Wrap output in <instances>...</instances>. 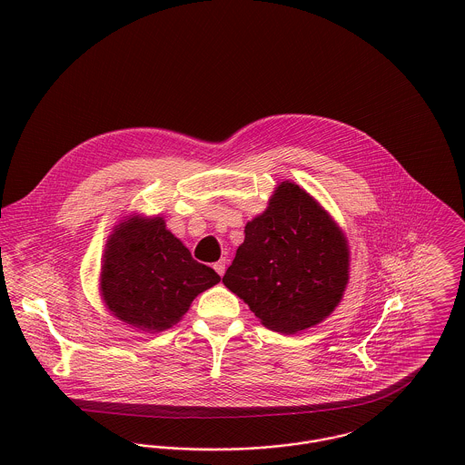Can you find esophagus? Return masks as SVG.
Returning <instances> with one entry per match:
<instances>
[{
  "label": "esophagus",
  "instance_id": "34e87169",
  "mask_svg": "<svg viewBox=\"0 0 465 465\" xmlns=\"http://www.w3.org/2000/svg\"><path fill=\"white\" fill-rule=\"evenodd\" d=\"M213 268L216 270L218 275H223V273H225V268H227V262H225V260H218V262L213 265Z\"/></svg>",
  "mask_w": 465,
  "mask_h": 465
}]
</instances>
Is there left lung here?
<instances>
[{
  "label": "left lung",
  "mask_w": 465,
  "mask_h": 465,
  "mask_svg": "<svg viewBox=\"0 0 465 465\" xmlns=\"http://www.w3.org/2000/svg\"><path fill=\"white\" fill-rule=\"evenodd\" d=\"M349 243L331 214L299 184L282 181L265 211L247 222L223 284L272 331H304L340 304Z\"/></svg>",
  "instance_id": "obj_1"
}]
</instances>
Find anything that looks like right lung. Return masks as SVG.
I'll list each match as a JSON object with an SVG mask.
<instances>
[{
  "label": "right lung",
  "mask_w": 465,
  "mask_h": 465,
  "mask_svg": "<svg viewBox=\"0 0 465 465\" xmlns=\"http://www.w3.org/2000/svg\"><path fill=\"white\" fill-rule=\"evenodd\" d=\"M220 282L192 258L163 216L134 213L114 225L102 256L100 295L122 322L144 332L175 326L193 299Z\"/></svg>",
  "instance_id": "1"
}]
</instances>
